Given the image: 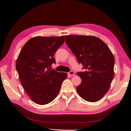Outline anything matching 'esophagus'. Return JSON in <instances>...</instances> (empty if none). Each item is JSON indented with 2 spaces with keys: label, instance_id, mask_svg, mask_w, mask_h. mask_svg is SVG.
<instances>
[{
  "label": "esophagus",
  "instance_id": "obj_1",
  "mask_svg": "<svg viewBox=\"0 0 131 131\" xmlns=\"http://www.w3.org/2000/svg\"><path fill=\"white\" fill-rule=\"evenodd\" d=\"M68 74L70 75V76H73V75H74V72L73 71H70V72L68 73Z\"/></svg>",
  "mask_w": 131,
  "mask_h": 131
}]
</instances>
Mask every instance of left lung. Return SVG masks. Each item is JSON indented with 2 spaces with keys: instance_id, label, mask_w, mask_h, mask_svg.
Listing matches in <instances>:
<instances>
[{
  "instance_id": "left-lung-1",
  "label": "left lung",
  "mask_w": 131,
  "mask_h": 131,
  "mask_svg": "<svg viewBox=\"0 0 131 131\" xmlns=\"http://www.w3.org/2000/svg\"><path fill=\"white\" fill-rule=\"evenodd\" d=\"M66 42L84 66L78 72L81 79L77 91L86 101L96 102L108 92L114 76L115 59L112 52L100 38L90 35H66Z\"/></svg>"
}]
</instances>
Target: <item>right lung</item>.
Masks as SVG:
<instances>
[{
  "instance_id": "1",
  "label": "right lung",
  "mask_w": 131,
  "mask_h": 131,
  "mask_svg": "<svg viewBox=\"0 0 131 131\" xmlns=\"http://www.w3.org/2000/svg\"><path fill=\"white\" fill-rule=\"evenodd\" d=\"M64 42V36L31 38L23 46L16 63L22 86L34 102L45 105L58 94L65 73L50 70L56 63L54 53Z\"/></svg>"
}]
</instances>
